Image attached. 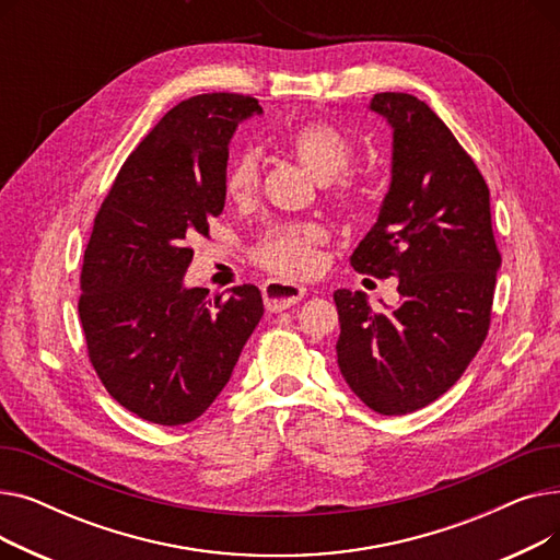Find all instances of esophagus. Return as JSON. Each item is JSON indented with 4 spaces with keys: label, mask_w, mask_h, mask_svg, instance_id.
Here are the masks:
<instances>
[{
    "label": "esophagus",
    "mask_w": 560,
    "mask_h": 560,
    "mask_svg": "<svg viewBox=\"0 0 560 560\" xmlns=\"http://www.w3.org/2000/svg\"><path fill=\"white\" fill-rule=\"evenodd\" d=\"M304 295H306V288L298 285V283H290V281L272 279L262 285L265 306H268V311H272V313H279V311H285L290 306L300 304Z\"/></svg>",
    "instance_id": "obj_1"
}]
</instances>
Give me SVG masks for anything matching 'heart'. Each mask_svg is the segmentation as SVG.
Wrapping results in <instances>:
<instances>
[{
    "instance_id": "1",
    "label": "heart",
    "mask_w": 560,
    "mask_h": 560,
    "mask_svg": "<svg viewBox=\"0 0 560 560\" xmlns=\"http://www.w3.org/2000/svg\"><path fill=\"white\" fill-rule=\"evenodd\" d=\"M285 152L306 167L317 182L329 184L349 167L354 144L336 127L327 122H304L283 138ZM226 195L247 203L258 190V159L254 152L235 154L224 174ZM334 199L342 206H357L363 199V188L340 179ZM327 243V229L315 222H281L270 224L254 245V260L260 268L279 277H306L317 270L319 247Z\"/></svg>"
}]
</instances>
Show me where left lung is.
<instances>
[{"mask_svg": "<svg viewBox=\"0 0 560 560\" xmlns=\"http://www.w3.org/2000/svg\"><path fill=\"white\" fill-rule=\"evenodd\" d=\"M368 110L393 131L390 184L349 262L395 277L399 302L374 313L365 292L336 290V351L351 393L404 416L447 393L477 357L502 256L488 186L447 125L406 93H376Z\"/></svg>", "mask_w": 560, "mask_h": 560, "instance_id": "left-lung-1", "label": "left lung"}]
</instances>
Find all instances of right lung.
Instances as JSON below:
<instances>
[{
    "label": "right lung",
    "mask_w": 560,
    "mask_h": 560,
    "mask_svg": "<svg viewBox=\"0 0 560 560\" xmlns=\"http://www.w3.org/2000/svg\"><path fill=\"white\" fill-rule=\"evenodd\" d=\"M260 113L254 97L229 93L176 104L129 154L95 218L79 298L88 357L108 395L147 422L197 420L262 317L252 283L218 298L186 285L188 241L224 209L229 142Z\"/></svg>",
    "instance_id": "1"
}]
</instances>
